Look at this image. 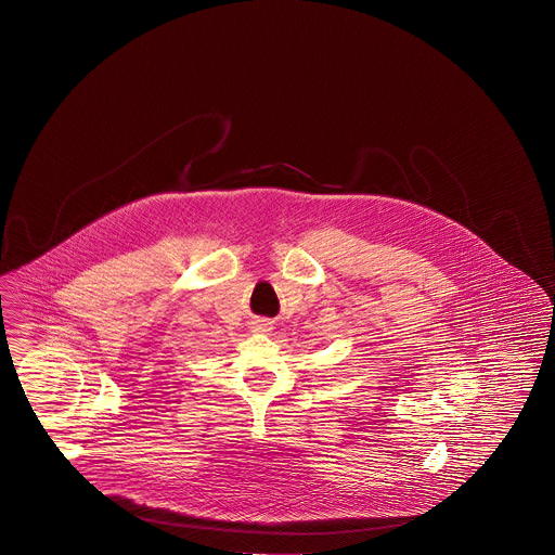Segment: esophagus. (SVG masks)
<instances>
[{"mask_svg":"<svg viewBox=\"0 0 555 555\" xmlns=\"http://www.w3.org/2000/svg\"><path fill=\"white\" fill-rule=\"evenodd\" d=\"M254 330H256V332H269L270 323L267 320L254 321Z\"/></svg>","mask_w":555,"mask_h":555,"instance_id":"esophagus-1","label":"esophagus"}]
</instances>
